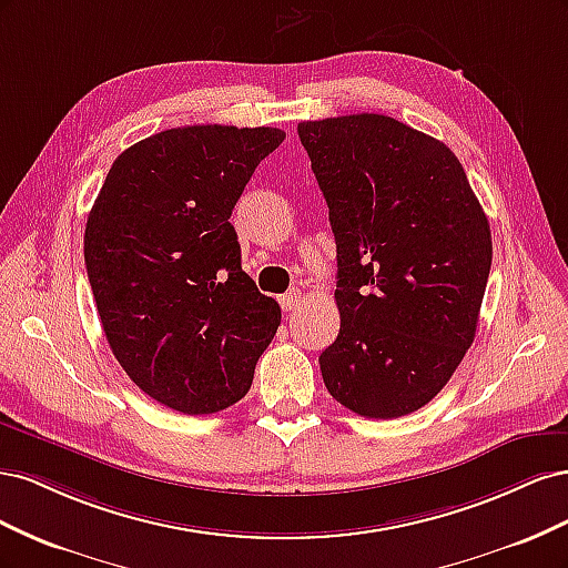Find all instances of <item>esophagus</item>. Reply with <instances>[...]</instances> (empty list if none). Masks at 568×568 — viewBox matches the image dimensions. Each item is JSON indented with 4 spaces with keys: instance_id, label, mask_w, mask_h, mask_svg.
Returning <instances> with one entry per match:
<instances>
[{
    "instance_id": "obj_1",
    "label": "esophagus",
    "mask_w": 568,
    "mask_h": 568,
    "mask_svg": "<svg viewBox=\"0 0 568 568\" xmlns=\"http://www.w3.org/2000/svg\"><path fill=\"white\" fill-rule=\"evenodd\" d=\"M280 305H282V311H284V313L294 311V307H298V305H301V294H298V291H288V294L280 296Z\"/></svg>"
}]
</instances>
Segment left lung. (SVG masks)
Instances as JSON below:
<instances>
[{
    "label": "left lung",
    "mask_w": 568,
    "mask_h": 568,
    "mask_svg": "<svg viewBox=\"0 0 568 568\" xmlns=\"http://www.w3.org/2000/svg\"><path fill=\"white\" fill-rule=\"evenodd\" d=\"M329 205L341 329L320 355L326 390L367 419L424 407L476 336L493 242L455 153L400 120L298 123Z\"/></svg>",
    "instance_id": "1"
}]
</instances>
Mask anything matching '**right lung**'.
Here are the masks:
<instances>
[{"label": "right lung", "instance_id": "obj_1", "mask_svg": "<svg viewBox=\"0 0 568 568\" xmlns=\"http://www.w3.org/2000/svg\"><path fill=\"white\" fill-rule=\"evenodd\" d=\"M277 128L163 130L113 161L84 227V265L115 359L149 398L213 415L242 400L282 322L242 270L230 222Z\"/></svg>", "mask_w": 568, "mask_h": 568}]
</instances>
